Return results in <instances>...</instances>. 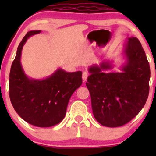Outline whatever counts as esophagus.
<instances>
[{
  "label": "esophagus",
  "instance_id": "esophagus-1",
  "mask_svg": "<svg viewBox=\"0 0 156 156\" xmlns=\"http://www.w3.org/2000/svg\"><path fill=\"white\" fill-rule=\"evenodd\" d=\"M87 77H88V73L87 72H83V74H82V80H83V83H85L87 81Z\"/></svg>",
  "mask_w": 156,
  "mask_h": 156
}]
</instances>
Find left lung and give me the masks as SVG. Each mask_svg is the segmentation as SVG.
Listing matches in <instances>:
<instances>
[{
	"label": "left lung",
	"instance_id": "obj_1",
	"mask_svg": "<svg viewBox=\"0 0 156 156\" xmlns=\"http://www.w3.org/2000/svg\"><path fill=\"white\" fill-rule=\"evenodd\" d=\"M125 62L120 72H109L114 61L103 60L89 67L86 83L96 120L115 128L126 124L139 114L149 94L150 69L139 39L129 37L123 44Z\"/></svg>",
	"mask_w": 156,
	"mask_h": 156
}]
</instances>
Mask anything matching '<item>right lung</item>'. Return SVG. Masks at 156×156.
<instances>
[{"label":"right lung","mask_w":156,"mask_h":156,"mask_svg":"<svg viewBox=\"0 0 156 156\" xmlns=\"http://www.w3.org/2000/svg\"><path fill=\"white\" fill-rule=\"evenodd\" d=\"M40 32H28L17 48L9 74V97L23 119L34 126L48 128L63 120L70 97L82 84V72L69 73L58 68L42 79L27 76L20 61L23 48L30 37Z\"/></svg>","instance_id":"add662e5"}]
</instances>
